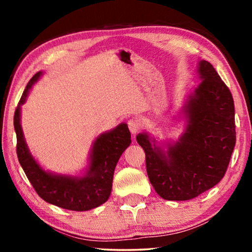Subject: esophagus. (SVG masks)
<instances>
[{
    "label": "esophagus",
    "instance_id": "obj_1",
    "mask_svg": "<svg viewBox=\"0 0 252 252\" xmlns=\"http://www.w3.org/2000/svg\"><path fill=\"white\" fill-rule=\"evenodd\" d=\"M127 126H129L130 132L132 134H136L140 130L141 123H140L138 119H130V120L127 121Z\"/></svg>",
    "mask_w": 252,
    "mask_h": 252
}]
</instances>
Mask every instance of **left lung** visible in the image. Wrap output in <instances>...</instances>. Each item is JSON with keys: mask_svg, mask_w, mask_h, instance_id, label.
I'll return each instance as SVG.
<instances>
[{"mask_svg": "<svg viewBox=\"0 0 252 252\" xmlns=\"http://www.w3.org/2000/svg\"><path fill=\"white\" fill-rule=\"evenodd\" d=\"M201 81L180 111L185 131L177 141L158 142L148 132L136 135L146 152L147 173L161 198L185 201L219 183L236 146L231 92L208 61L199 62Z\"/></svg>", "mask_w": 252, "mask_h": 252, "instance_id": "obj_1", "label": "left lung"}]
</instances>
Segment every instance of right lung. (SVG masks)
I'll use <instances>...</instances> for the list:
<instances>
[{
  "mask_svg": "<svg viewBox=\"0 0 252 252\" xmlns=\"http://www.w3.org/2000/svg\"><path fill=\"white\" fill-rule=\"evenodd\" d=\"M42 71L29 81L14 113L16 133V153L37 194L54 206L73 211H88L103 204L112 190L113 173L119 159L131 143V133L126 123H120L114 129L103 132L94 140L89 157V164L82 176H70L46 171L29 150L21 126V106L37 82Z\"/></svg>",
  "mask_w": 252,
  "mask_h": 252,
  "instance_id": "add662e5",
  "label": "right lung"
}]
</instances>
